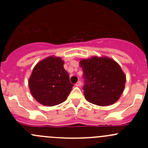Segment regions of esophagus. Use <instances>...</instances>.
Returning <instances> with one entry per match:
<instances>
[{"mask_svg":"<svg viewBox=\"0 0 148 148\" xmlns=\"http://www.w3.org/2000/svg\"><path fill=\"white\" fill-rule=\"evenodd\" d=\"M82 83L81 82H80V81H79L78 82H77V84H76L75 86H82Z\"/></svg>","mask_w":148,"mask_h":148,"instance_id":"1","label":"esophagus"}]
</instances>
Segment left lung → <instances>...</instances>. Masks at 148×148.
<instances>
[{
    "label": "left lung",
    "mask_w": 148,
    "mask_h": 148,
    "mask_svg": "<svg viewBox=\"0 0 148 148\" xmlns=\"http://www.w3.org/2000/svg\"><path fill=\"white\" fill-rule=\"evenodd\" d=\"M84 71L85 99L98 106L112 105L120 99L125 89L126 76L120 66L107 56L81 59Z\"/></svg>",
    "instance_id": "8db88e82"
}]
</instances>
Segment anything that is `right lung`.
I'll return each mask as SVG.
<instances>
[{
  "mask_svg": "<svg viewBox=\"0 0 148 148\" xmlns=\"http://www.w3.org/2000/svg\"><path fill=\"white\" fill-rule=\"evenodd\" d=\"M60 57L51 56L38 62L28 79L33 97L48 107L64 102L74 86Z\"/></svg>",
  "mask_w": 148,
  "mask_h": 148,
  "instance_id": "obj_1",
  "label": "right lung"
}]
</instances>
